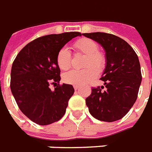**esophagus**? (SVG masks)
Instances as JSON below:
<instances>
[{
	"label": "esophagus",
	"mask_w": 152,
	"mask_h": 152,
	"mask_svg": "<svg viewBox=\"0 0 152 152\" xmlns=\"http://www.w3.org/2000/svg\"><path fill=\"white\" fill-rule=\"evenodd\" d=\"M73 88H74V89H75V90L77 91L79 89V88H80V87H79V86H77V85H74Z\"/></svg>",
	"instance_id": "34e87169"
}]
</instances>
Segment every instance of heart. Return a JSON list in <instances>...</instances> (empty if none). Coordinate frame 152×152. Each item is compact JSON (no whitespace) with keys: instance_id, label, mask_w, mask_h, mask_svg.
I'll return each mask as SVG.
<instances>
[{"instance_id":"heart-1","label":"heart","mask_w":152,"mask_h":152,"mask_svg":"<svg viewBox=\"0 0 152 152\" xmlns=\"http://www.w3.org/2000/svg\"><path fill=\"white\" fill-rule=\"evenodd\" d=\"M76 52L86 55L83 70H72L64 74L63 80L65 83L73 85H83L92 80L97 76L98 71L103 69L106 64V57L102 53L98 51V44L88 38H82L73 44ZM71 53L64 47L57 54V64L61 70H67L71 66Z\"/></svg>"}]
</instances>
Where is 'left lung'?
<instances>
[{
  "label": "left lung",
  "mask_w": 152,
  "mask_h": 152,
  "mask_svg": "<svg viewBox=\"0 0 152 152\" xmlns=\"http://www.w3.org/2000/svg\"><path fill=\"white\" fill-rule=\"evenodd\" d=\"M99 43L106 52V68L101 77L104 86L93 88L86 105L95 118L112 122L120 120L137 99L142 76L139 59L127 42L114 34L83 33ZM106 87L103 91L102 89Z\"/></svg>",
  "instance_id": "1"
}]
</instances>
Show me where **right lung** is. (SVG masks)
Segmentation results:
<instances>
[{
  "label": "right lung",
  "instance_id": "add662e5",
  "mask_svg": "<svg viewBox=\"0 0 152 152\" xmlns=\"http://www.w3.org/2000/svg\"><path fill=\"white\" fill-rule=\"evenodd\" d=\"M77 36H81L80 32L38 38L27 44L13 61L12 93L22 113L38 125L52 124L65 113L75 91L71 84H59L61 70L57 54L68 42ZM50 84L56 87L53 91L49 88Z\"/></svg>",
  "mask_w": 152,
  "mask_h": 152
}]
</instances>
